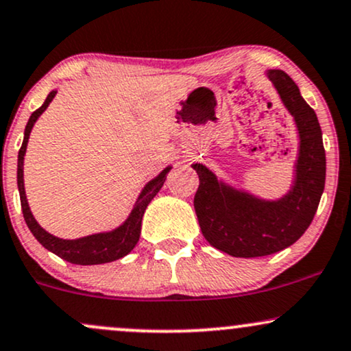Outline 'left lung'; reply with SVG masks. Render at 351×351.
Returning a JSON list of instances; mask_svg holds the SVG:
<instances>
[{
	"label": "left lung",
	"instance_id": "1",
	"mask_svg": "<svg viewBox=\"0 0 351 351\" xmlns=\"http://www.w3.org/2000/svg\"><path fill=\"white\" fill-rule=\"evenodd\" d=\"M299 132L296 176L289 193L265 201L217 180L204 165L194 163L199 188L194 209L202 235L217 250L239 258H255L293 245L311 226L325 186V150L317 116L304 101L298 84L282 70H268Z\"/></svg>",
	"mask_w": 351,
	"mask_h": 351
}]
</instances>
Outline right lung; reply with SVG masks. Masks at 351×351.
<instances>
[{"label": "right lung", "instance_id": "obj_1", "mask_svg": "<svg viewBox=\"0 0 351 351\" xmlns=\"http://www.w3.org/2000/svg\"><path fill=\"white\" fill-rule=\"evenodd\" d=\"M57 95V91H50L47 99L44 101V104L39 109H36L29 117L26 130H24V141L23 145L19 149L18 155V188H19V196H21V208H23L24 221H26L29 230L32 232L34 237L37 239L42 247L47 248L49 252L55 253L60 258L70 261L73 265H101V263H109V261L119 260L122 256H125L128 253L132 252V248L137 245L138 237H141V227H142V217L145 213L149 202L157 196V193L162 189L165 180H167L168 171L171 170V167H167L160 173L158 176H155L154 180L149 181L145 184V188L142 189L141 196L135 201V206L132 213L129 214V217L125 219V222L122 226L117 227L111 232H101V234H93L88 237L75 239V240H65L58 239L55 235L49 234L47 230H44L34 219L31 209H29L26 191H24V155H26L27 142H29V134L36 124V121L39 119V116L45 109L49 108V104L52 103V99Z\"/></svg>", "mask_w": 351, "mask_h": 351}]
</instances>
